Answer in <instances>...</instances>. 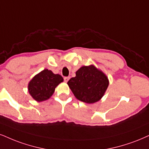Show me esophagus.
Returning <instances> with one entry per match:
<instances>
[{"instance_id":"1","label":"esophagus","mask_w":149,"mask_h":149,"mask_svg":"<svg viewBox=\"0 0 149 149\" xmlns=\"http://www.w3.org/2000/svg\"><path fill=\"white\" fill-rule=\"evenodd\" d=\"M63 79H64V81H65V82H68V80L70 79V77H65Z\"/></svg>"}]
</instances>
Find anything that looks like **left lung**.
Returning <instances> with one entry per match:
<instances>
[{
	"label": "left lung",
	"mask_w": 149,
	"mask_h": 149,
	"mask_svg": "<svg viewBox=\"0 0 149 149\" xmlns=\"http://www.w3.org/2000/svg\"><path fill=\"white\" fill-rule=\"evenodd\" d=\"M108 84L106 75L93 65L82 66L76 72V77L68 81V85L75 97L87 104L100 101Z\"/></svg>",
	"instance_id": "left-lung-1"
}]
</instances>
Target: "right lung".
Instances as JSON below:
<instances>
[{"label": "right lung", "mask_w": 149, "mask_h": 149, "mask_svg": "<svg viewBox=\"0 0 149 149\" xmlns=\"http://www.w3.org/2000/svg\"><path fill=\"white\" fill-rule=\"evenodd\" d=\"M63 81V79L60 74H55L51 70L45 69L29 82V93L38 102L45 101L50 98L55 88Z\"/></svg>", "instance_id": "right-lung-1"}]
</instances>
